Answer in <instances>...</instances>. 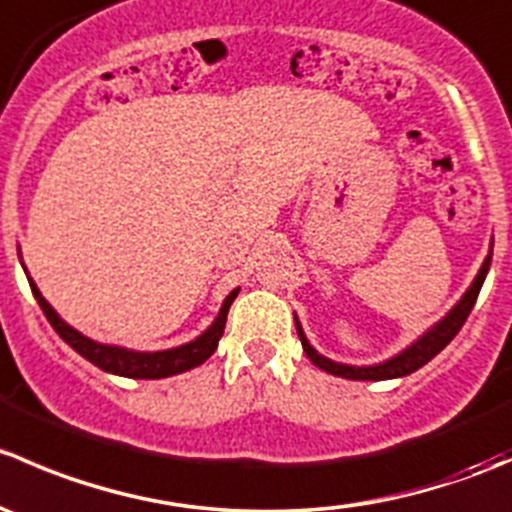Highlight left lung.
Segmentation results:
<instances>
[{
	"instance_id": "obj_1",
	"label": "left lung",
	"mask_w": 512,
	"mask_h": 512,
	"mask_svg": "<svg viewBox=\"0 0 512 512\" xmlns=\"http://www.w3.org/2000/svg\"><path fill=\"white\" fill-rule=\"evenodd\" d=\"M490 257H493V250L488 252V257H485L483 265H480L476 280H473L471 287L463 292V297L458 299L456 307H453L446 317L438 319L431 329H426V332H423L414 344H409L404 352L391 356V359L379 361V364H369V366H354V364H342V361L327 359V356L319 354L317 349L309 344V339L304 337L302 324H299V319L294 317V324H297V334H299V342H302L304 354L309 356V361H312L314 366L324 369L327 374L342 376V379H352V381H384V379H401V376L414 374L416 369H421L423 364H428V361L441 352V349H446V344L451 342V339L458 334V329L466 324L468 314H471L473 304H476V299H478L480 287H483V282H485V275H488V270H490Z\"/></svg>"
}]
</instances>
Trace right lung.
Wrapping results in <instances>:
<instances>
[{
	"label": "right lung",
	"mask_w": 512,
	"mask_h": 512,
	"mask_svg": "<svg viewBox=\"0 0 512 512\" xmlns=\"http://www.w3.org/2000/svg\"><path fill=\"white\" fill-rule=\"evenodd\" d=\"M24 272H27V267H24ZM27 280H29V287H32L36 302H39L41 312L46 314V319H49L51 327L56 329V334H59V337L74 349V352H79L86 361H91V364L98 366V369L116 376H128V379H165V376H175V374H183V371L195 369V366L203 364L205 359H210L215 349H218L220 337H223L225 332L230 304L235 302L237 292H240V287H237L227 294L218 317H215L213 324H210L200 337H195L193 342L180 344V347H173V349H163V352H133V349L116 347V344H101V342H94V339L84 337L79 329L66 324L64 319L56 314V309L41 297L39 287L34 285L29 272H27Z\"/></svg>",
	"instance_id": "obj_1"
}]
</instances>
